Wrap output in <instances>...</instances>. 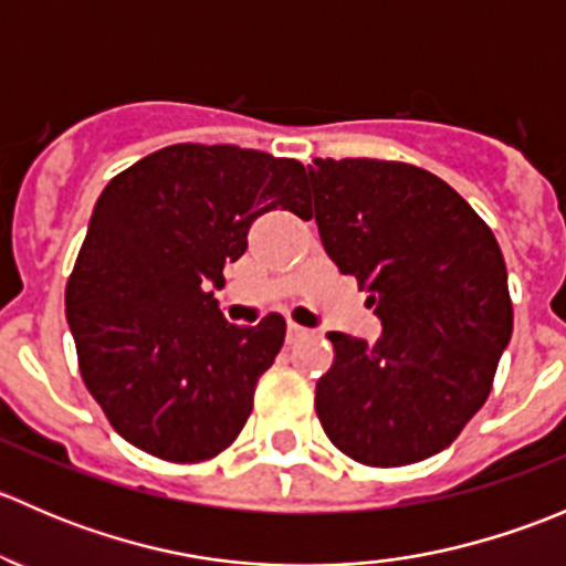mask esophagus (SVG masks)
Here are the masks:
<instances>
[{
  "label": "esophagus",
  "mask_w": 566,
  "mask_h": 566,
  "mask_svg": "<svg viewBox=\"0 0 566 566\" xmlns=\"http://www.w3.org/2000/svg\"><path fill=\"white\" fill-rule=\"evenodd\" d=\"M304 336H310V328H304V325L298 323H287V334H284L287 345H295V342H301Z\"/></svg>",
  "instance_id": "1"
}]
</instances>
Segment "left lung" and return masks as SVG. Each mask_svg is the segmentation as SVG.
Listing matches in <instances>:
<instances>
[{
	"instance_id": "left-lung-1",
	"label": "left lung",
	"mask_w": 566,
	"mask_h": 566,
	"mask_svg": "<svg viewBox=\"0 0 566 566\" xmlns=\"http://www.w3.org/2000/svg\"><path fill=\"white\" fill-rule=\"evenodd\" d=\"M325 254L356 276L384 336L331 331L334 367L317 380L325 436L364 465L438 454L488 399L512 339L499 241L476 210L427 169L378 158L310 167Z\"/></svg>"
}]
</instances>
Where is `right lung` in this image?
<instances>
[{"label": "right lung", "instance_id": "right-lung-1", "mask_svg": "<svg viewBox=\"0 0 566 566\" xmlns=\"http://www.w3.org/2000/svg\"><path fill=\"white\" fill-rule=\"evenodd\" d=\"M295 158L235 145H172L108 180L65 290L84 386L147 454L199 462L247 424L284 319L232 325L208 287L268 210H306Z\"/></svg>", "mask_w": 566, "mask_h": 566}]
</instances>
